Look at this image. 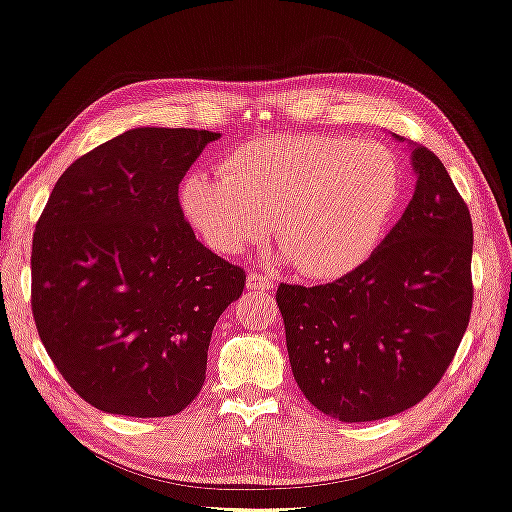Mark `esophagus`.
<instances>
[{"mask_svg":"<svg viewBox=\"0 0 512 512\" xmlns=\"http://www.w3.org/2000/svg\"><path fill=\"white\" fill-rule=\"evenodd\" d=\"M246 285H248V289H257V292H271L273 280L269 276H264V273L250 271L246 278Z\"/></svg>","mask_w":512,"mask_h":512,"instance_id":"34e87169","label":"esophagus"}]
</instances>
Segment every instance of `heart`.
<instances>
[{
  "label": "heart",
  "instance_id": "heart-1",
  "mask_svg": "<svg viewBox=\"0 0 512 512\" xmlns=\"http://www.w3.org/2000/svg\"><path fill=\"white\" fill-rule=\"evenodd\" d=\"M402 195L384 147L340 135L257 137L225 156L220 177L188 174L181 207L211 250L241 253L276 225L278 248L308 278L331 280L372 255Z\"/></svg>",
  "mask_w": 512,
  "mask_h": 512
}]
</instances>
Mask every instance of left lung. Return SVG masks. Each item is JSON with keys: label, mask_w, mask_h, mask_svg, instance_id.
<instances>
[{"label": "left lung", "mask_w": 512, "mask_h": 512, "mask_svg": "<svg viewBox=\"0 0 512 512\" xmlns=\"http://www.w3.org/2000/svg\"><path fill=\"white\" fill-rule=\"evenodd\" d=\"M416 190L361 266L326 285L280 282L292 372L342 423L395 416L439 384L469 326L474 227L441 160L414 147Z\"/></svg>", "instance_id": "1"}]
</instances>
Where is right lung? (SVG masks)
Masks as SVG:
<instances>
[{"label":"right lung","instance_id":"1","mask_svg":"<svg viewBox=\"0 0 512 512\" xmlns=\"http://www.w3.org/2000/svg\"><path fill=\"white\" fill-rule=\"evenodd\" d=\"M220 133L133 128L61 174L36 223L32 312L68 386L105 414L174 416L207 377L246 271L183 218L179 183Z\"/></svg>","mask_w":512,"mask_h":512}]
</instances>
